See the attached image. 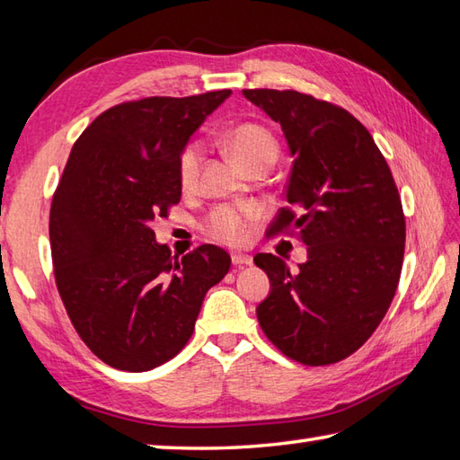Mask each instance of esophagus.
Returning a JSON list of instances; mask_svg holds the SVG:
<instances>
[{
  "mask_svg": "<svg viewBox=\"0 0 460 460\" xmlns=\"http://www.w3.org/2000/svg\"><path fill=\"white\" fill-rule=\"evenodd\" d=\"M231 261H233V265H237V267H249V265H252V257L251 255H243V252H233Z\"/></svg>",
  "mask_w": 460,
  "mask_h": 460,
  "instance_id": "1",
  "label": "esophagus"
}]
</instances>
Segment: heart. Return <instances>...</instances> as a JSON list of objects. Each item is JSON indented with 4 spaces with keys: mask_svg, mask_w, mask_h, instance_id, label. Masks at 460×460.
<instances>
[{
    "mask_svg": "<svg viewBox=\"0 0 460 460\" xmlns=\"http://www.w3.org/2000/svg\"><path fill=\"white\" fill-rule=\"evenodd\" d=\"M225 148L235 158L243 168L251 172L259 165H270L279 158V144L267 128L259 124H237L225 132ZM203 152L199 144H188L180 158V181L183 190H193L199 178ZM259 211L255 208H235V205H221L213 209L203 223V229L215 241L239 245L249 235V223L257 219Z\"/></svg>",
    "mask_w": 460,
    "mask_h": 460,
    "instance_id": "obj_1",
    "label": "heart"
}]
</instances>
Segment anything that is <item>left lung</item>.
<instances>
[{
    "mask_svg": "<svg viewBox=\"0 0 460 460\" xmlns=\"http://www.w3.org/2000/svg\"><path fill=\"white\" fill-rule=\"evenodd\" d=\"M280 124L292 162L287 201L269 235L298 233L306 262L259 252L270 295L259 324L282 354L328 366L354 354L392 305L405 252V215L392 170L371 134L340 106L296 91L245 89Z\"/></svg>",
    "mask_w": 460,
    "mask_h": 460,
    "instance_id": "8db88e82",
    "label": "left lung"
}]
</instances>
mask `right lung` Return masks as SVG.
<instances>
[{
	"instance_id": "obj_1",
	"label": "right lung",
	"mask_w": 460,
	"mask_h": 460,
	"mask_svg": "<svg viewBox=\"0 0 460 460\" xmlns=\"http://www.w3.org/2000/svg\"><path fill=\"white\" fill-rule=\"evenodd\" d=\"M231 91L116 104L75 142L53 195L49 237L58 295L104 364L148 371L180 354L231 257L201 245L178 259L152 221L180 203L190 136Z\"/></svg>"
}]
</instances>
